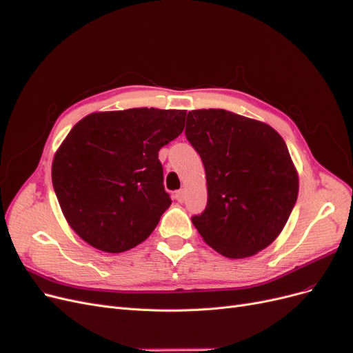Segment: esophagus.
<instances>
[{"mask_svg": "<svg viewBox=\"0 0 353 353\" xmlns=\"http://www.w3.org/2000/svg\"><path fill=\"white\" fill-rule=\"evenodd\" d=\"M175 200H176L178 203H184V200H185V191H184V190L176 191V192H175Z\"/></svg>", "mask_w": 353, "mask_h": 353, "instance_id": "1", "label": "esophagus"}]
</instances>
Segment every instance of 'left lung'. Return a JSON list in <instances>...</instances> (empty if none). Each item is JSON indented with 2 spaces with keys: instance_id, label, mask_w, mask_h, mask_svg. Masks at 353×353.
<instances>
[{
  "instance_id": "8db88e82",
  "label": "left lung",
  "mask_w": 353,
  "mask_h": 353,
  "mask_svg": "<svg viewBox=\"0 0 353 353\" xmlns=\"http://www.w3.org/2000/svg\"><path fill=\"white\" fill-rule=\"evenodd\" d=\"M185 136L205 169L207 205L191 217L204 242L233 259L271 245L299 195L284 139L271 125L220 108L190 111Z\"/></svg>"
}]
</instances>
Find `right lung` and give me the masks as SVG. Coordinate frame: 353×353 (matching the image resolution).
<instances>
[{"label": "right lung", "mask_w": 353, "mask_h": 353, "mask_svg": "<svg viewBox=\"0 0 353 353\" xmlns=\"http://www.w3.org/2000/svg\"><path fill=\"white\" fill-rule=\"evenodd\" d=\"M185 116L130 108L94 112L74 125L54 154L52 182L79 237L120 253L150 236L172 203L158 153L184 130Z\"/></svg>", "instance_id": "add662e5"}]
</instances>
